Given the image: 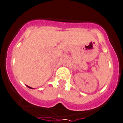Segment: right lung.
<instances>
[{
  "label": "right lung",
  "instance_id": "obj_1",
  "mask_svg": "<svg viewBox=\"0 0 123 123\" xmlns=\"http://www.w3.org/2000/svg\"><path fill=\"white\" fill-rule=\"evenodd\" d=\"M27 86V87H28V88H29V89H33V88H32V87H29V86Z\"/></svg>",
  "mask_w": 123,
  "mask_h": 123
}]
</instances>
